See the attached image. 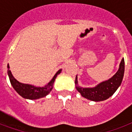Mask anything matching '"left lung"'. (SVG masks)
Returning <instances> with one entry per match:
<instances>
[{"instance_id":"obj_1","label":"left lung","mask_w":132,"mask_h":132,"mask_svg":"<svg viewBox=\"0 0 132 132\" xmlns=\"http://www.w3.org/2000/svg\"><path fill=\"white\" fill-rule=\"evenodd\" d=\"M125 71V61L122 59L119 70L114 76L108 81H103L94 88H81L77 86V90L81 96L94 101H104L112 95L118 89L123 80ZM75 84H77V76L75 78Z\"/></svg>"}]
</instances>
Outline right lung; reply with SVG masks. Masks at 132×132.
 <instances>
[{"mask_svg": "<svg viewBox=\"0 0 132 132\" xmlns=\"http://www.w3.org/2000/svg\"><path fill=\"white\" fill-rule=\"evenodd\" d=\"M7 73L9 75V80L11 82V86L15 89V90L18 94L22 96L23 98H28V99H37V98H42L46 96L53 89L54 81L55 80L56 77L61 72L62 70L60 69L57 72L52 80L44 87H36L34 86L29 84H24L18 81L11 74V71L9 70V64L7 65Z\"/></svg>", "mask_w": 132, "mask_h": 132, "instance_id": "right-lung-1", "label": "right lung"}]
</instances>
